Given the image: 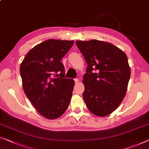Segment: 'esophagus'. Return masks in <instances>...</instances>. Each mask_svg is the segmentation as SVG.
Instances as JSON below:
<instances>
[{
    "label": "esophagus",
    "mask_w": 149,
    "mask_h": 149,
    "mask_svg": "<svg viewBox=\"0 0 149 149\" xmlns=\"http://www.w3.org/2000/svg\"><path fill=\"white\" fill-rule=\"evenodd\" d=\"M74 81H75V84H78V82H79V79H77V78H76V79H74Z\"/></svg>",
    "instance_id": "34e87169"
}]
</instances>
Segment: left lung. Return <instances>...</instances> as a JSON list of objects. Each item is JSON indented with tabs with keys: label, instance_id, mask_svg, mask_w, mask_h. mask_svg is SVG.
<instances>
[{
	"label": "left lung",
	"instance_id": "obj_1",
	"mask_svg": "<svg viewBox=\"0 0 149 149\" xmlns=\"http://www.w3.org/2000/svg\"><path fill=\"white\" fill-rule=\"evenodd\" d=\"M75 44L88 65L83 77L85 103L93 114L107 116L125 96L131 75L127 55L109 42L91 40Z\"/></svg>",
	"mask_w": 149,
	"mask_h": 149
}]
</instances>
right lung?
I'll list each match as a JSON object with an SVG mask.
<instances>
[{
  "label": "right lung",
  "instance_id": "right-lung-1",
  "mask_svg": "<svg viewBox=\"0 0 149 149\" xmlns=\"http://www.w3.org/2000/svg\"><path fill=\"white\" fill-rule=\"evenodd\" d=\"M74 40L49 39L28 52L20 67L24 91L42 116L55 119L65 113L72 96L74 80L64 78L61 60ZM60 73L59 75L56 74ZM60 76L58 79L53 75Z\"/></svg>",
  "mask_w": 149,
  "mask_h": 149
}]
</instances>
